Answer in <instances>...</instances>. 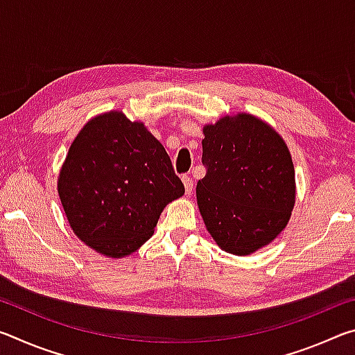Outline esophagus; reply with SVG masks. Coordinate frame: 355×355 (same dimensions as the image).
Returning a JSON list of instances; mask_svg holds the SVG:
<instances>
[{"label": "esophagus", "instance_id": "esophagus-1", "mask_svg": "<svg viewBox=\"0 0 355 355\" xmlns=\"http://www.w3.org/2000/svg\"><path fill=\"white\" fill-rule=\"evenodd\" d=\"M183 184H184V192L189 196L191 192H192V189H194V182H192L191 177L184 175V177H183Z\"/></svg>", "mask_w": 355, "mask_h": 355}]
</instances>
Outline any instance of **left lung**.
Masks as SVG:
<instances>
[{"label": "left lung", "mask_w": 355, "mask_h": 355, "mask_svg": "<svg viewBox=\"0 0 355 355\" xmlns=\"http://www.w3.org/2000/svg\"><path fill=\"white\" fill-rule=\"evenodd\" d=\"M197 203L222 250L249 255L280 235L296 200L294 166L286 144L252 114L225 116L203 127Z\"/></svg>", "instance_id": "8db88e82"}]
</instances>
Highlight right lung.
I'll return each instance as SVG.
<instances>
[{
	"label": "right lung",
	"mask_w": 355,
	"mask_h": 355,
	"mask_svg": "<svg viewBox=\"0 0 355 355\" xmlns=\"http://www.w3.org/2000/svg\"><path fill=\"white\" fill-rule=\"evenodd\" d=\"M58 192L75 235L120 258L153 235L161 211L184 186L144 123L111 111L89 120L71 142Z\"/></svg>",
	"instance_id": "add662e5"
}]
</instances>
